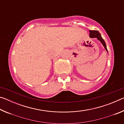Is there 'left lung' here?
<instances>
[{"mask_svg": "<svg viewBox=\"0 0 124 124\" xmlns=\"http://www.w3.org/2000/svg\"><path fill=\"white\" fill-rule=\"evenodd\" d=\"M90 38H97L98 40H100L101 42L103 45L104 46L105 49H106L107 50V51L108 52V50H107V49L106 44V43H105V41H104L103 39L102 38L101 35V34H100V33L98 32V31L90 30Z\"/></svg>", "mask_w": 124, "mask_h": 124, "instance_id": "obj_1", "label": "left lung"}]
</instances>
